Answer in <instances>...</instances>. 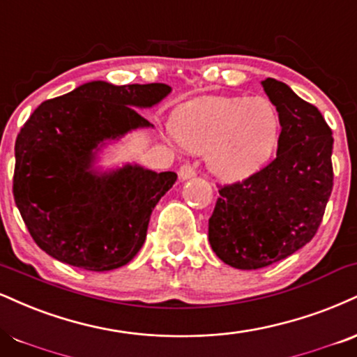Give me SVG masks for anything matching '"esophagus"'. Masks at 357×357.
Segmentation results:
<instances>
[{
    "mask_svg": "<svg viewBox=\"0 0 357 357\" xmlns=\"http://www.w3.org/2000/svg\"><path fill=\"white\" fill-rule=\"evenodd\" d=\"M195 176H196V169L191 165H183L179 167V179H181V181L195 178Z\"/></svg>",
    "mask_w": 357,
    "mask_h": 357,
    "instance_id": "obj_1",
    "label": "esophagus"
}]
</instances>
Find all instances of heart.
<instances>
[{"label":"heart","instance_id":"heart-1","mask_svg":"<svg viewBox=\"0 0 357 357\" xmlns=\"http://www.w3.org/2000/svg\"><path fill=\"white\" fill-rule=\"evenodd\" d=\"M281 116L264 96L201 98L176 111L173 132L191 153H206V165L222 181L257 173L276 151Z\"/></svg>","mask_w":357,"mask_h":357}]
</instances>
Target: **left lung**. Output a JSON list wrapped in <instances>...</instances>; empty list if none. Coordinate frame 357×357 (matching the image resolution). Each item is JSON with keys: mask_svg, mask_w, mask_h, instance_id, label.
<instances>
[{"mask_svg": "<svg viewBox=\"0 0 357 357\" xmlns=\"http://www.w3.org/2000/svg\"><path fill=\"white\" fill-rule=\"evenodd\" d=\"M261 84L281 116L276 158L221 186L209 218L213 251L236 269L266 268L311 241L333 191L334 139L323 114L281 81Z\"/></svg>", "mask_w": 357, "mask_h": 357, "instance_id": "left-lung-1", "label": "left lung"}]
</instances>
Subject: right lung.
Segmentation results:
<instances>
[{
	"instance_id": "right-lung-1",
	"label": "right lung",
	"mask_w": 357,
	"mask_h": 357,
	"mask_svg": "<svg viewBox=\"0 0 357 357\" xmlns=\"http://www.w3.org/2000/svg\"><path fill=\"white\" fill-rule=\"evenodd\" d=\"M162 83L91 81L41 102L15 144L13 195L34 243L86 271L128 264L144 244L149 218L178 174L137 165L94 167L106 141L153 126L137 113L165 100Z\"/></svg>"
}]
</instances>
